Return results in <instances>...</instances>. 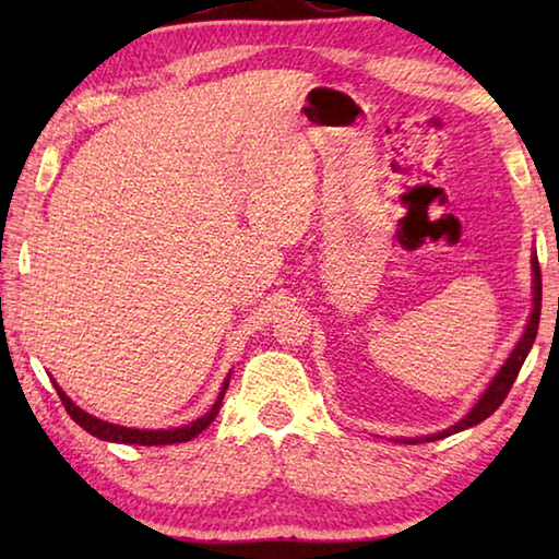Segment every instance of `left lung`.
<instances>
[{"label":"left lung","instance_id":"1","mask_svg":"<svg viewBox=\"0 0 559 559\" xmlns=\"http://www.w3.org/2000/svg\"><path fill=\"white\" fill-rule=\"evenodd\" d=\"M533 288H535V298H533V316H530V323L525 328V335L520 337V343L515 345L513 355L508 357V362L500 367V372L496 374V380L490 382L488 390L484 392V396H480L478 404L473 406V409L466 414V419H461L456 427H451L447 431L441 433H433V437H427L424 441H437V439H443V437H451V433L456 431H463L468 427H476V424H480L484 419H488L490 414H493L500 404H503V400L510 392V386H513L515 377L520 372V367H523L525 357L530 353V347H533L535 343V335H537V325H540V302H543V278H540V263H537V257H533ZM421 441V439H419ZM406 443H416V439H409Z\"/></svg>","mask_w":559,"mask_h":559}]
</instances>
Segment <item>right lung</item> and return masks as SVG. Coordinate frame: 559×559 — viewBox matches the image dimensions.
<instances>
[{
  "label": "right lung",
  "instance_id": "right-lung-1",
  "mask_svg": "<svg viewBox=\"0 0 559 559\" xmlns=\"http://www.w3.org/2000/svg\"><path fill=\"white\" fill-rule=\"evenodd\" d=\"M56 386V384H53ZM226 386H229V380L224 382L222 386V394L219 400L214 402V406L200 419L187 424V427H179V429H159V431H140V429H128V427H116V424H108L103 419H96V416L86 414L83 409H79L69 396H66L59 386H56V392H59L61 402L66 406V412H69L71 419L79 424V427L86 429L93 437H98L103 441H118V443H138V447H167V443H182V441H192L197 433H202L210 424L214 421V416L219 414L222 409V400H224V392Z\"/></svg>",
  "mask_w": 559,
  "mask_h": 559
}]
</instances>
